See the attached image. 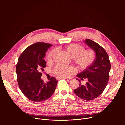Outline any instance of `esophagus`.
Masks as SVG:
<instances>
[{
	"mask_svg": "<svg viewBox=\"0 0 125 125\" xmlns=\"http://www.w3.org/2000/svg\"><path fill=\"white\" fill-rule=\"evenodd\" d=\"M67 79V80H69L68 79H67V78H62V77H57V78H56V79H57V80H59V79Z\"/></svg>",
	"mask_w": 125,
	"mask_h": 125,
	"instance_id": "esophagus-1",
	"label": "esophagus"
}]
</instances>
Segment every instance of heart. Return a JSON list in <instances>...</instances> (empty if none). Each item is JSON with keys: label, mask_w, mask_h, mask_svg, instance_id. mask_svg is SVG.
<instances>
[{"label": "heart", "mask_w": 125, "mask_h": 125, "mask_svg": "<svg viewBox=\"0 0 125 125\" xmlns=\"http://www.w3.org/2000/svg\"><path fill=\"white\" fill-rule=\"evenodd\" d=\"M65 50L68 55L72 58L73 62L81 69H85L90 67L94 62L95 54L94 50L87 49L84 50V48L77 44H71L65 47ZM54 51H51L47 56V60L50 61ZM74 69L72 67H66L61 65L56 66L54 72L61 77H68L74 72Z\"/></svg>", "instance_id": "heart-1"}]
</instances>
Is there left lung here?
I'll list each match as a JSON object with an SVG mask.
<instances>
[{"label": "left lung", "mask_w": 125, "mask_h": 125, "mask_svg": "<svg viewBox=\"0 0 125 125\" xmlns=\"http://www.w3.org/2000/svg\"><path fill=\"white\" fill-rule=\"evenodd\" d=\"M84 42L94 51L95 58L90 67L77 75L81 80L87 79V82L85 85L81 83L74 92L81 99L92 100L99 96L105 88L109 78L111 64L107 53L99 44L89 39Z\"/></svg>", "instance_id": "left-lung-1"}]
</instances>
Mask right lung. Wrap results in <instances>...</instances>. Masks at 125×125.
I'll use <instances>...</instances> for the list:
<instances>
[{"label": "right lung", "instance_id": "1", "mask_svg": "<svg viewBox=\"0 0 125 125\" xmlns=\"http://www.w3.org/2000/svg\"><path fill=\"white\" fill-rule=\"evenodd\" d=\"M52 45L37 42L28 47L20 56L16 65L17 81L21 91L29 100L41 102L49 98L55 92L58 81L53 77L44 83L42 71L46 66L43 59Z\"/></svg>", "mask_w": 125, "mask_h": 125}]
</instances>
